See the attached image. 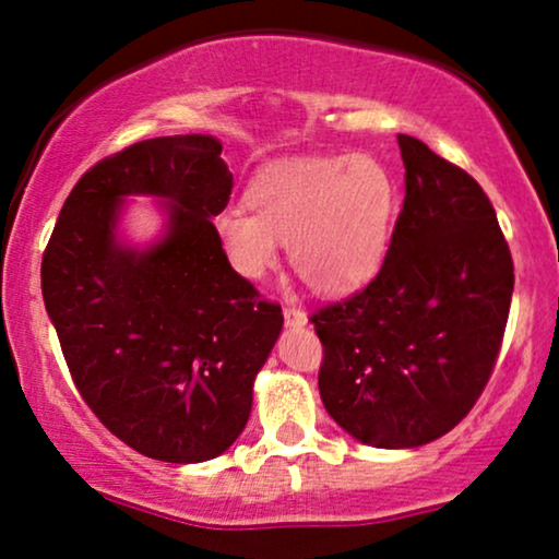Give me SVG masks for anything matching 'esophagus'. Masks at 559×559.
Masks as SVG:
<instances>
[{
    "instance_id": "34e87169",
    "label": "esophagus",
    "mask_w": 559,
    "mask_h": 559,
    "mask_svg": "<svg viewBox=\"0 0 559 559\" xmlns=\"http://www.w3.org/2000/svg\"><path fill=\"white\" fill-rule=\"evenodd\" d=\"M284 320L288 329H301V325H307V312L297 310V307H284Z\"/></svg>"
}]
</instances>
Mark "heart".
<instances>
[{"label": "heart", "mask_w": 559, "mask_h": 559, "mask_svg": "<svg viewBox=\"0 0 559 559\" xmlns=\"http://www.w3.org/2000/svg\"><path fill=\"white\" fill-rule=\"evenodd\" d=\"M215 230L228 265L260 284L288 243L294 271L320 297H346L376 278L389 254L400 189L368 155L299 157L267 165Z\"/></svg>", "instance_id": "1"}]
</instances>
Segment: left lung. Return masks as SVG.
Wrapping results in <instances>:
<instances>
[{"mask_svg": "<svg viewBox=\"0 0 559 559\" xmlns=\"http://www.w3.org/2000/svg\"><path fill=\"white\" fill-rule=\"evenodd\" d=\"M404 204L386 262L312 316L320 400L352 439L413 449L452 431L489 381L510 316L512 258L484 189L400 133Z\"/></svg>", "mask_w": 559, "mask_h": 559, "instance_id": "1", "label": "left lung"}]
</instances>
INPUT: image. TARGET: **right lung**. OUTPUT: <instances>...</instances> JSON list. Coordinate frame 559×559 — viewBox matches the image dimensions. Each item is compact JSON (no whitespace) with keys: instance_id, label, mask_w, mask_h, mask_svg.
<instances>
[{"instance_id":"obj_1","label":"right lung","mask_w":559,"mask_h":559,"mask_svg":"<svg viewBox=\"0 0 559 559\" xmlns=\"http://www.w3.org/2000/svg\"><path fill=\"white\" fill-rule=\"evenodd\" d=\"M210 133L146 139L75 183L41 260V294L75 386L136 452L204 463L239 439L284 316L228 265L213 217L234 176ZM133 195L164 226L127 239Z\"/></svg>"}]
</instances>
